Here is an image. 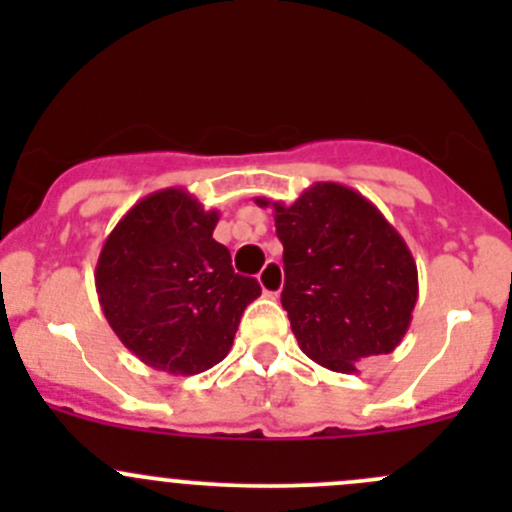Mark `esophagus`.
Wrapping results in <instances>:
<instances>
[{
  "mask_svg": "<svg viewBox=\"0 0 512 512\" xmlns=\"http://www.w3.org/2000/svg\"><path fill=\"white\" fill-rule=\"evenodd\" d=\"M257 282H260L262 292H265L267 297H277V294L282 292V287H285V272H282L280 262L267 260V265L262 267V272L257 275Z\"/></svg>",
  "mask_w": 512,
  "mask_h": 512,
  "instance_id": "obj_1",
  "label": "esophagus"
}]
</instances>
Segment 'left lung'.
Returning <instances> with one entry per match:
<instances>
[{"label":"left lung","instance_id":"1","mask_svg":"<svg viewBox=\"0 0 512 512\" xmlns=\"http://www.w3.org/2000/svg\"><path fill=\"white\" fill-rule=\"evenodd\" d=\"M275 215L285 262L282 307L299 349L339 374L391 354L409 332L418 270L404 237L371 200L314 183L292 205L255 198Z\"/></svg>","mask_w":512,"mask_h":512}]
</instances>
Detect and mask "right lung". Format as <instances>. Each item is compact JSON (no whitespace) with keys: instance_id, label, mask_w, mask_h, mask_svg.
<instances>
[{"instance_id":"1","label":"right lung","mask_w":512,"mask_h":512,"mask_svg":"<svg viewBox=\"0 0 512 512\" xmlns=\"http://www.w3.org/2000/svg\"><path fill=\"white\" fill-rule=\"evenodd\" d=\"M218 210L183 188L138 200L113 227L96 262V292L116 337L143 364L193 376L223 361L237 324L260 297L235 275L230 250L213 237Z\"/></svg>"}]
</instances>
